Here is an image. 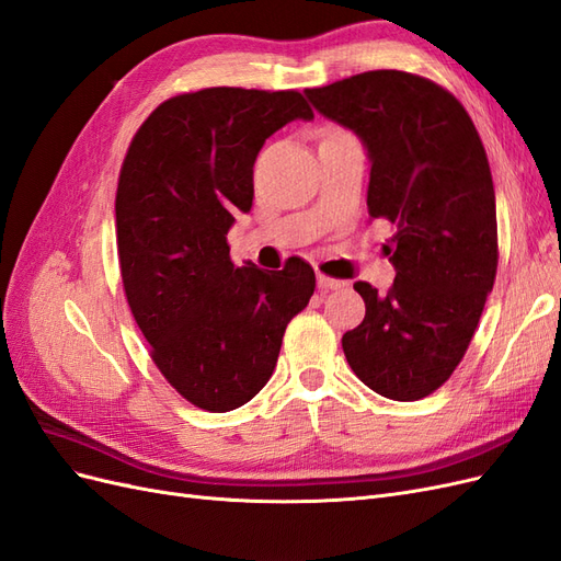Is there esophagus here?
Here are the masks:
<instances>
[{"mask_svg":"<svg viewBox=\"0 0 561 561\" xmlns=\"http://www.w3.org/2000/svg\"><path fill=\"white\" fill-rule=\"evenodd\" d=\"M346 283L344 280H336V278H330L325 274H318V287L320 290H339V287H344Z\"/></svg>","mask_w":561,"mask_h":561,"instance_id":"34e87169","label":"esophagus"}]
</instances>
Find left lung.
<instances>
[{
	"instance_id": "left-lung-1",
	"label": "left lung",
	"mask_w": 561,
	"mask_h": 561,
	"mask_svg": "<svg viewBox=\"0 0 561 561\" xmlns=\"http://www.w3.org/2000/svg\"><path fill=\"white\" fill-rule=\"evenodd\" d=\"M363 140L367 210L396 227L383 245L396 283L365 299L342 336L346 360L375 393L412 402L443 386L468 351L499 266L496 196L484 145L458 100L400 70L363 72L304 91Z\"/></svg>"
}]
</instances>
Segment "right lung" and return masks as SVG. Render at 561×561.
<instances>
[{"instance_id":"1","label":"right lung","mask_w":561,"mask_h":561,"mask_svg":"<svg viewBox=\"0 0 561 561\" xmlns=\"http://www.w3.org/2000/svg\"><path fill=\"white\" fill-rule=\"evenodd\" d=\"M313 112L297 91L203 89L165 100L135 133L116 186V248L151 360L206 412H231L274 375L313 268L236 266L227 233L250 213L266 138Z\"/></svg>"}]
</instances>
